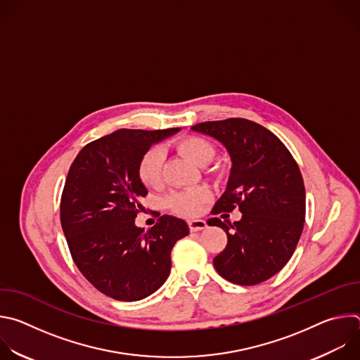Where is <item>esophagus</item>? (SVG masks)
<instances>
[{"mask_svg":"<svg viewBox=\"0 0 360 360\" xmlns=\"http://www.w3.org/2000/svg\"><path fill=\"white\" fill-rule=\"evenodd\" d=\"M188 225H189V229H191L192 232L202 231V229H205V228L208 226L207 222H205L203 219H191V221H188Z\"/></svg>","mask_w":360,"mask_h":360,"instance_id":"obj_1","label":"esophagus"}]
</instances>
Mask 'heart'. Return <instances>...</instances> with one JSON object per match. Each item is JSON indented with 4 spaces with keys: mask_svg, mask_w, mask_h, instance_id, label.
<instances>
[{
    "mask_svg": "<svg viewBox=\"0 0 360 360\" xmlns=\"http://www.w3.org/2000/svg\"><path fill=\"white\" fill-rule=\"evenodd\" d=\"M178 149L196 165L208 164L215 149L211 142L200 136H188L178 143ZM164 152L160 148H150L141 160L139 178L146 186H158L162 181ZM208 191L203 188H191L185 191L172 192L167 198L168 208L179 215H192L198 211L200 203L207 200Z\"/></svg>",
    "mask_w": 360,
    "mask_h": 360,
    "instance_id": "b5f03b06",
    "label": "heart"
}]
</instances>
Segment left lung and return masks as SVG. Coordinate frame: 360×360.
Wrapping results in <instances>:
<instances>
[{
	"label": "left lung",
	"mask_w": 360,
	"mask_h": 360,
	"mask_svg": "<svg viewBox=\"0 0 360 360\" xmlns=\"http://www.w3.org/2000/svg\"><path fill=\"white\" fill-rule=\"evenodd\" d=\"M224 145L231 158L225 192L212 214L239 208L231 224L208 219L228 235L214 266L226 281L256 285L276 275L290 259L302 235L306 193L299 167L282 141L243 118L200 122L191 128Z\"/></svg>",
	"instance_id": "left-lung-1"
}]
</instances>
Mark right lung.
Masks as SVG:
<instances>
[{
    "mask_svg": "<svg viewBox=\"0 0 360 360\" xmlns=\"http://www.w3.org/2000/svg\"><path fill=\"white\" fill-rule=\"evenodd\" d=\"M181 128L118 129L85 145L61 198V225L81 274L104 295L141 300L171 272V250L189 233L184 219L164 215L145 231L135 225L148 193L139 164L148 149Z\"/></svg>",
    "mask_w": 360,
    "mask_h": 360,
    "instance_id": "obj_1",
    "label": "right lung"
}]
</instances>
